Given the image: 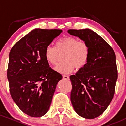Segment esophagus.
Masks as SVG:
<instances>
[{
	"instance_id": "1",
	"label": "esophagus",
	"mask_w": 126,
	"mask_h": 126,
	"mask_svg": "<svg viewBox=\"0 0 126 126\" xmlns=\"http://www.w3.org/2000/svg\"><path fill=\"white\" fill-rule=\"evenodd\" d=\"M63 79H66V80H68L69 79V76H67V75H63Z\"/></svg>"
}]
</instances>
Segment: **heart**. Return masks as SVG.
Segmentation results:
<instances>
[{
	"label": "heart",
	"instance_id": "heart-1",
	"mask_svg": "<svg viewBox=\"0 0 126 126\" xmlns=\"http://www.w3.org/2000/svg\"><path fill=\"white\" fill-rule=\"evenodd\" d=\"M63 53H64V62L57 65L54 70L59 73L68 74L72 72L75 67L81 68L86 64L90 50L85 41H79L77 37L66 36L59 40L55 47L48 45L45 50L44 56L48 63L55 65L59 54Z\"/></svg>",
	"mask_w": 126,
	"mask_h": 126
}]
</instances>
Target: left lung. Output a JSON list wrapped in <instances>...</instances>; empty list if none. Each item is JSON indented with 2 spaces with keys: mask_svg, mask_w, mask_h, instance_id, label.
I'll return each mask as SVG.
<instances>
[{
  "mask_svg": "<svg viewBox=\"0 0 126 126\" xmlns=\"http://www.w3.org/2000/svg\"><path fill=\"white\" fill-rule=\"evenodd\" d=\"M68 33L86 42L90 50L86 64L70 76L71 102L78 115L95 118L106 110L115 94L116 56L110 45L92 30L70 29Z\"/></svg>",
  "mask_w": 126,
  "mask_h": 126,
  "instance_id": "left-lung-1",
  "label": "left lung"
}]
</instances>
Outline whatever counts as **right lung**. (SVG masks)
<instances>
[{"label":"right lung","mask_w":126,"mask_h":126,"mask_svg":"<svg viewBox=\"0 0 126 126\" xmlns=\"http://www.w3.org/2000/svg\"><path fill=\"white\" fill-rule=\"evenodd\" d=\"M62 32L33 30L14 45L9 54L7 77L11 98L32 117L47 113L57 84L63 78L50 68L44 56L47 47Z\"/></svg>","instance_id":"add662e5"}]
</instances>
